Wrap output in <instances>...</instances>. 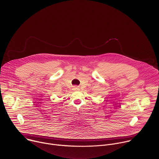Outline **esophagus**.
<instances>
[{
  "instance_id": "34e87169",
  "label": "esophagus",
  "mask_w": 159,
  "mask_h": 159,
  "mask_svg": "<svg viewBox=\"0 0 159 159\" xmlns=\"http://www.w3.org/2000/svg\"><path fill=\"white\" fill-rule=\"evenodd\" d=\"M74 88H75V89H77V87H74Z\"/></svg>"
}]
</instances>
